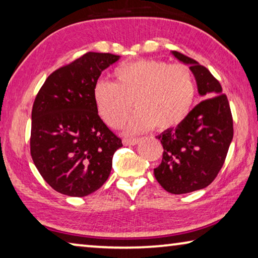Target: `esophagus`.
<instances>
[{
    "label": "esophagus",
    "instance_id": "obj_1",
    "mask_svg": "<svg viewBox=\"0 0 258 258\" xmlns=\"http://www.w3.org/2000/svg\"><path fill=\"white\" fill-rule=\"evenodd\" d=\"M140 138H136V139H124L122 140V144H124L125 146H134L137 144H139L140 142Z\"/></svg>",
    "mask_w": 258,
    "mask_h": 258
}]
</instances>
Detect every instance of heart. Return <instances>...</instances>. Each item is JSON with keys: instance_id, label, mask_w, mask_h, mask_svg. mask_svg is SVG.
Returning a JSON list of instances; mask_svg holds the SVG:
<instances>
[{"instance_id": "b5f03b06", "label": "heart", "mask_w": 258, "mask_h": 258, "mask_svg": "<svg viewBox=\"0 0 258 258\" xmlns=\"http://www.w3.org/2000/svg\"><path fill=\"white\" fill-rule=\"evenodd\" d=\"M116 82L98 81L94 97L107 125L118 128L127 118L132 102L138 111L130 119L131 134L155 126L167 130L189 114L196 96V82L185 64L162 60H137L114 71Z\"/></svg>"}]
</instances>
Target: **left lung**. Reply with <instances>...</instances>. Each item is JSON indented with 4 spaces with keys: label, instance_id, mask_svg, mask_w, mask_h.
Returning a JSON list of instances; mask_svg holds the SVG:
<instances>
[{
    "label": "left lung",
    "instance_id": "1",
    "mask_svg": "<svg viewBox=\"0 0 258 258\" xmlns=\"http://www.w3.org/2000/svg\"><path fill=\"white\" fill-rule=\"evenodd\" d=\"M172 54L190 64L204 99L175 128L157 137L163 155L154 175L164 190L182 195L204 189L215 179L224 166L234 130L227 96L222 94L219 81L196 60L176 51Z\"/></svg>",
    "mask_w": 258,
    "mask_h": 258
}]
</instances>
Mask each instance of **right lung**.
Wrapping results in <instances>:
<instances>
[{
	"label": "right lung",
	"mask_w": 258,
	"mask_h": 258,
	"mask_svg": "<svg viewBox=\"0 0 258 258\" xmlns=\"http://www.w3.org/2000/svg\"><path fill=\"white\" fill-rule=\"evenodd\" d=\"M119 55L88 52L52 73L32 107L30 152L41 177L55 191L84 197L109 178L121 139L98 116L94 90Z\"/></svg>",
	"instance_id": "1"
}]
</instances>
